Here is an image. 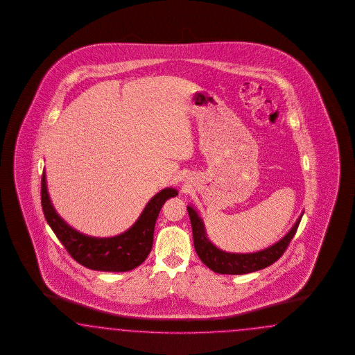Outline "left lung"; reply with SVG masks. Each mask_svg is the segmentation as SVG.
<instances>
[{"label":"left lung","mask_w":355,"mask_h":355,"mask_svg":"<svg viewBox=\"0 0 355 355\" xmlns=\"http://www.w3.org/2000/svg\"><path fill=\"white\" fill-rule=\"evenodd\" d=\"M187 212L191 220L193 248L198 257L208 268L221 275H246L269 267L277 261L286 251L293 236H295L302 218L301 216L291 227V232L270 248L252 254H230L218 250L208 241L203 221L191 207H187Z\"/></svg>","instance_id":"obj_1"}]
</instances>
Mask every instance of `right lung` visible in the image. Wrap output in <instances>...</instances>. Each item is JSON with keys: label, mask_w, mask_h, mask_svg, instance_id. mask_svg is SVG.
<instances>
[{"label": "right lung", "mask_w": 355, "mask_h": 355, "mask_svg": "<svg viewBox=\"0 0 355 355\" xmlns=\"http://www.w3.org/2000/svg\"><path fill=\"white\" fill-rule=\"evenodd\" d=\"M178 195L174 189H164L146 205L138 221L123 234L112 238H92L74 230L57 215L46 191L45 172L42 178V207L46 223L64 245L70 257L86 268L104 272H128L140 266L150 252L153 232L162 205Z\"/></svg>", "instance_id": "obj_1"}]
</instances>
